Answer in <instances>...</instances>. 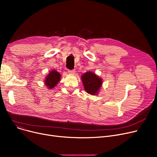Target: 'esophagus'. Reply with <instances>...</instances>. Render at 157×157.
<instances>
[{
    "label": "esophagus",
    "instance_id": "obj_1",
    "mask_svg": "<svg viewBox=\"0 0 157 157\" xmlns=\"http://www.w3.org/2000/svg\"><path fill=\"white\" fill-rule=\"evenodd\" d=\"M75 70H68V72H69V74H75Z\"/></svg>",
    "mask_w": 157,
    "mask_h": 157
}]
</instances>
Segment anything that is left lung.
<instances>
[{"instance_id": "1", "label": "left lung", "mask_w": 157, "mask_h": 157, "mask_svg": "<svg viewBox=\"0 0 157 157\" xmlns=\"http://www.w3.org/2000/svg\"><path fill=\"white\" fill-rule=\"evenodd\" d=\"M85 91L92 95H97L102 85V79L93 72L89 71L81 75Z\"/></svg>"}]
</instances>
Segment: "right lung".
Listing matches in <instances>:
<instances>
[{
    "mask_svg": "<svg viewBox=\"0 0 157 157\" xmlns=\"http://www.w3.org/2000/svg\"><path fill=\"white\" fill-rule=\"evenodd\" d=\"M61 79V74L55 69L52 70L46 76L44 80V85L48 89H53L59 83Z\"/></svg>",
    "mask_w": 157,
    "mask_h": 157,
    "instance_id": "right-lung-1",
    "label": "right lung"
}]
</instances>
